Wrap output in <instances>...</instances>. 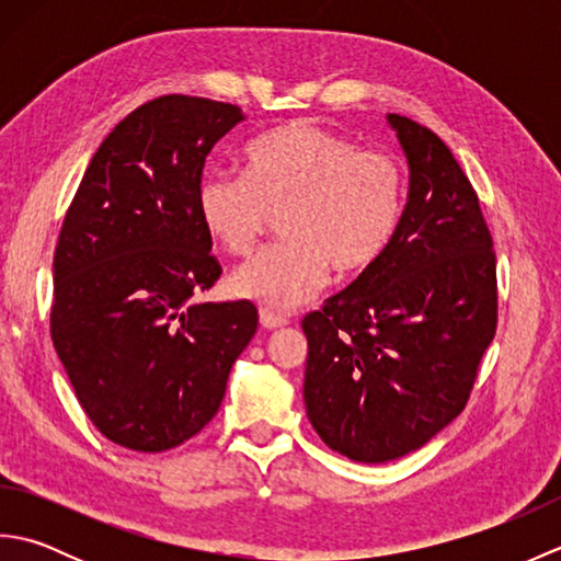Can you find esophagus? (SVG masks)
I'll return each instance as SVG.
<instances>
[{
    "instance_id": "obj_1",
    "label": "esophagus",
    "mask_w": 561,
    "mask_h": 561,
    "mask_svg": "<svg viewBox=\"0 0 561 561\" xmlns=\"http://www.w3.org/2000/svg\"><path fill=\"white\" fill-rule=\"evenodd\" d=\"M260 323H262V328H267V330H277V328L287 325L289 320L284 318V316H279V313L270 311V308H260Z\"/></svg>"
}]
</instances>
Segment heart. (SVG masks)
<instances>
[{
	"label": "heart",
	"instance_id": "b5f03b06",
	"mask_svg": "<svg viewBox=\"0 0 561 561\" xmlns=\"http://www.w3.org/2000/svg\"><path fill=\"white\" fill-rule=\"evenodd\" d=\"M243 175L209 173L197 211L207 236L229 255H245L282 214L287 241L260 250L233 272L236 294L270 308H294L342 277L374 265L402 211V173L386 153L296 121L250 141Z\"/></svg>",
	"mask_w": 561,
	"mask_h": 561
}]
</instances>
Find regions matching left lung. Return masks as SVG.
I'll list each match as a JSON object with an SVG mask.
<instances>
[{
    "label": "left lung",
    "mask_w": 561,
    "mask_h": 561,
    "mask_svg": "<svg viewBox=\"0 0 561 561\" xmlns=\"http://www.w3.org/2000/svg\"><path fill=\"white\" fill-rule=\"evenodd\" d=\"M408 202L386 250L323 311L308 340L304 402L318 436L356 462H388L462 412L496 330L492 236L450 149L396 113Z\"/></svg>",
    "instance_id": "obj_1"
}]
</instances>
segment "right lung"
Returning <instances> with one entry per match:
<instances>
[{"label": "right lung", "mask_w": 561, "mask_h": 561, "mask_svg": "<svg viewBox=\"0 0 561 561\" xmlns=\"http://www.w3.org/2000/svg\"><path fill=\"white\" fill-rule=\"evenodd\" d=\"M238 105L161 96L93 153L55 250L53 344L89 420L113 444L161 453L219 412L257 330L250 301L195 304L219 279L199 221L205 159Z\"/></svg>", "instance_id": "1"}]
</instances>
